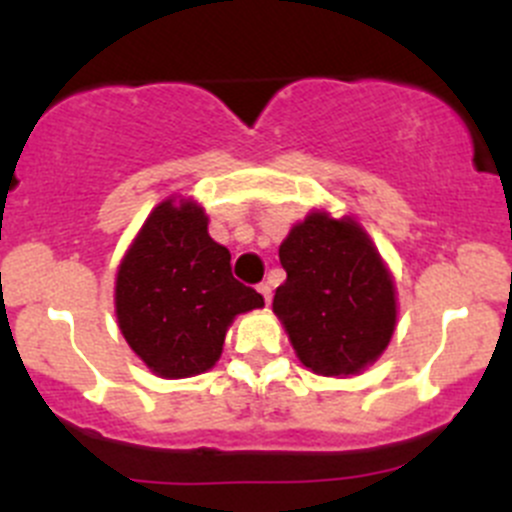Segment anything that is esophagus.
Wrapping results in <instances>:
<instances>
[{
    "mask_svg": "<svg viewBox=\"0 0 512 512\" xmlns=\"http://www.w3.org/2000/svg\"><path fill=\"white\" fill-rule=\"evenodd\" d=\"M257 292H260L262 297H265V302L270 304V299H272V287H270V282H262V285L257 287Z\"/></svg>",
    "mask_w": 512,
    "mask_h": 512,
    "instance_id": "34e87169",
    "label": "esophagus"
}]
</instances>
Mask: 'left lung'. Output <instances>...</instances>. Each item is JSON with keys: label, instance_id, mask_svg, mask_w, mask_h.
I'll return each mask as SVG.
<instances>
[{"label": "left lung", "instance_id": "left-lung-1", "mask_svg": "<svg viewBox=\"0 0 512 512\" xmlns=\"http://www.w3.org/2000/svg\"><path fill=\"white\" fill-rule=\"evenodd\" d=\"M280 262L287 280L272 312L307 369L354 376L384 354L396 329V285L352 215L312 210L289 230Z\"/></svg>", "mask_w": 512, "mask_h": 512}]
</instances>
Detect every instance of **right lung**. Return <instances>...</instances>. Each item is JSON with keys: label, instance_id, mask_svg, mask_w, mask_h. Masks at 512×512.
<instances>
[{"label": "right lung", "instance_id": "add662e5", "mask_svg": "<svg viewBox=\"0 0 512 512\" xmlns=\"http://www.w3.org/2000/svg\"><path fill=\"white\" fill-rule=\"evenodd\" d=\"M113 299L123 339L160 379L213 369L232 319L265 307L232 277L230 250L210 237L208 215L190 198L151 210L118 265Z\"/></svg>", "mask_w": 512, "mask_h": 512}]
</instances>
